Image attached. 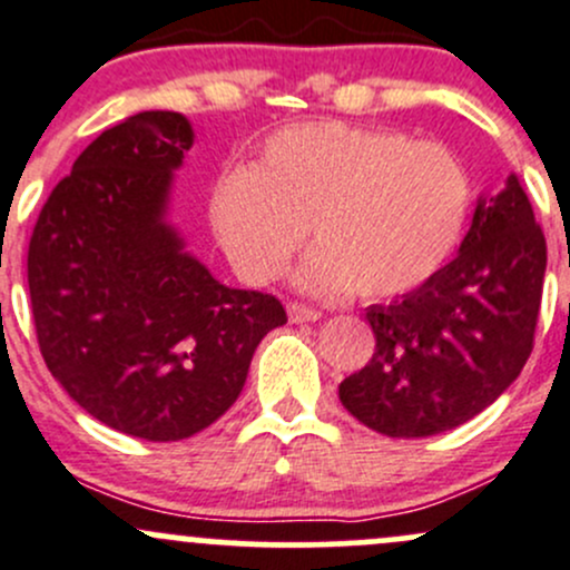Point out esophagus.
<instances>
[{
    "label": "esophagus",
    "mask_w": 570,
    "mask_h": 570,
    "mask_svg": "<svg viewBox=\"0 0 570 570\" xmlns=\"http://www.w3.org/2000/svg\"><path fill=\"white\" fill-rule=\"evenodd\" d=\"M286 314H289V320L295 322V325H303V322L322 320V311L308 308V305H303V303H289V305H286Z\"/></svg>",
    "instance_id": "obj_1"
}]
</instances>
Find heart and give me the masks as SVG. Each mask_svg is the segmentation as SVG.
<instances>
[{"instance_id": "b5f03b06", "label": "heart", "mask_w": 570, "mask_h": 570, "mask_svg": "<svg viewBox=\"0 0 570 570\" xmlns=\"http://www.w3.org/2000/svg\"><path fill=\"white\" fill-rule=\"evenodd\" d=\"M470 202V175L442 144L305 122L269 136L254 171L215 183L209 220L248 284L278 278L311 229L320 248L297 269V286L382 301L440 273L464 235Z\"/></svg>"}]
</instances>
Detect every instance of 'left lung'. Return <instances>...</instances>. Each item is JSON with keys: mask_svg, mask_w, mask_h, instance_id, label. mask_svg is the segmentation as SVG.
Segmentation results:
<instances>
[{"mask_svg": "<svg viewBox=\"0 0 570 570\" xmlns=\"http://www.w3.org/2000/svg\"><path fill=\"white\" fill-rule=\"evenodd\" d=\"M547 239L517 175L481 196L459 256L391 305L365 311L376 350L338 399L385 436L472 421L522 374L541 308Z\"/></svg>", "mask_w": 570, "mask_h": 570, "instance_id": "1", "label": "left lung"}]
</instances>
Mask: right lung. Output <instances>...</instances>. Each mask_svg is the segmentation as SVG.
<instances>
[{
	"instance_id": "right-lung-1",
	"label": "right lung",
	"mask_w": 570,
	"mask_h": 570,
	"mask_svg": "<svg viewBox=\"0 0 570 570\" xmlns=\"http://www.w3.org/2000/svg\"><path fill=\"white\" fill-rule=\"evenodd\" d=\"M190 147L194 128L177 111L104 130L51 190L29 239L48 371L81 410L147 442L218 421L259 341L286 322L273 295L215 281L166 220Z\"/></svg>"
}]
</instances>
